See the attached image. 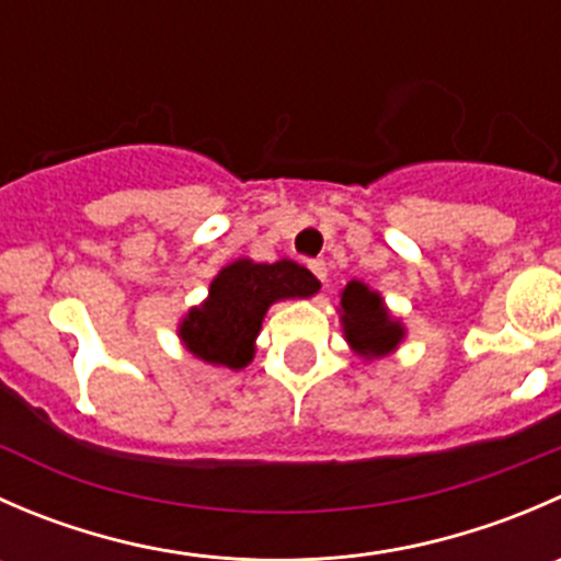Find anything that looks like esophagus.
<instances>
[{"label":"esophagus","mask_w":561,"mask_h":561,"mask_svg":"<svg viewBox=\"0 0 561 561\" xmlns=\"http://www.w3.org/2000/svg\"><path fill=\"white\" fill-rule=\"evenodd\" d=\"M309 271H312L317 279H320V285L325 287V276H328L325 263H322V260H309Z\"/></svg>","instance_id":"34e87169"}]
</instances>
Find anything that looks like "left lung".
Segmentation results:
<instances>
[{
    "label": "left lung",
    "instance_id": "obj_1",
    "mask_svg": "<svg viewBox=\"0 0 561 561\" xmlns=\"http://www.w3.org/2000/svg\"><path fill=\"white\" fill-rule=\"evenodd\" d=\"M342 322L347 342L364 358H380L404 336V328L382 307V298L360 282H350L342 293Z\"/></svg>",
    "mask_w": 561,
    "mask_h": 561
}]
</instances>
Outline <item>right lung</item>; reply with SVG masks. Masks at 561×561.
Masks as SVG:
<instances>
[{"instance_id": "add662e5", "label": "right lung", "mask_w": 561, "mask_h": 561, "mask_svg": "<svg viewBox=\"0 0 561 561\" xmlns=\"http://www.w3.org/2000/svg\"><path fill=\"white\" fill-rule=\"evenodd\" d=\"M320 290L312 271L293 260H236L211 282L208 301L181 322V339L197 358L241 369L252 360V342L265 309L279 298H309Z\"/></svg>"}]
</instances>
